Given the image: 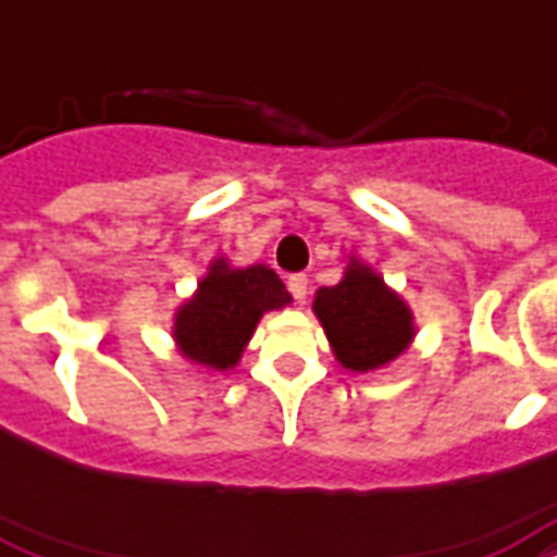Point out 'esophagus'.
<instances>
[{
    "mask_svg": "<svg viewBox=\"0 0 557 557\" xmlns=\"http://www.w3.org/2000/svg\"><path fill=\"white\" fill-rule=\"evenodd\" d=\"M288 292H292L295 300L304 304L306 295H309V277H306V274H292V277H288Z\"/></svg>",
    "mask_w": 557,
    "mask_h": 557,
    "instance_id": "34e87169",
    "label": "esophagus"
}]
</instances>
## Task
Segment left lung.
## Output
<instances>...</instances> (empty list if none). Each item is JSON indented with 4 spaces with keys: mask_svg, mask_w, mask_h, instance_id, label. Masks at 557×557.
<instances>
[{
    "mask_svg": "<svg viewBox=\"0 0 557 557\" xmlns=\"http://www.w3.org/2000/svg\"><path fill=\"white\" fill-rule=\"evenodd\" d=\"M314 314L321 318L341 364L356 372L384 367L401 356L413 338L410 309L361 262H349L338 286L318 292Z\"/></svg>",
    "mask_w": 557,
    "mask_h": 557,
    "instance_id": "obj_1",
    "label": "left lung"
}]
</instances>
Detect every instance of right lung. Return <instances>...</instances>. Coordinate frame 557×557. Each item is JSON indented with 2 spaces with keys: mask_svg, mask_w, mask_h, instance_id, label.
Here are the masks:
<instances>
[{
  "mask_svg": "<svg viewBox=\"0 0 557 557\" xmlns=\"http://www.w3.org/2000/svg\"><path fill=\"white\" fill-rule=\"evenodd\" d=\"M288 300L292 295L283 280L265 265L231 269L225 260H216L196 297L178 309L173 335L190 361L227 370L239 361L262 312Z\"/></svg>",
  "mask_w": 557,
  "mask_h": 557,
  "instance_id": "add662e5",
  "label": "right lung"
}]
</instances>
